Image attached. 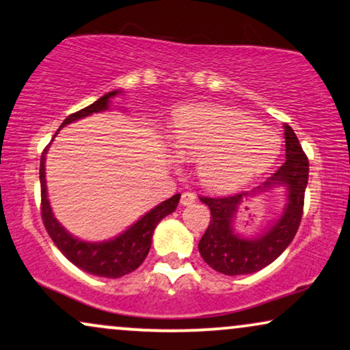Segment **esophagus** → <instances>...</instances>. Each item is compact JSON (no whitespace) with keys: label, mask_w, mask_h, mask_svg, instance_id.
Returning a JSON list of instances; mask_svg holds the SVG:
<instances>
[{"label":"esophagus","mask_w":350,"mask_h":350,"mask_svg":"<svg viewBox=\"0 0 350 350\" xmlns=\"http://www.w3.org/2000/svg\"><path fill=\"white\" fill-rule=\"evenodd\" d=\"M196 193L193 192H184L183 196H180V205H184V207H186V205H191V204H193V202H196Z\"/></svg>","instance_id":"esophagus-1"}]
</instances>
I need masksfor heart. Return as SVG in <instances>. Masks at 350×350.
I'll use <instances>...</instances> for the list:
<instances>
[{
    "label": "heart",
    "instance_id": "1",
    "mask_svg": "<svg viewBox=\"0 0 350 350\" xmlns=\"http://www.w3.org/2000/svg\"><path fill=\"white\" fill-rule=\"evenodd\" d=\"M170 143L180 158L197 159L202 186L228 192L267 171L280 153V138L238 109L199 106L172 124Z\"/></svg>",
    "mask_w": 350,
    "mask_h": 350
}]
</instances>
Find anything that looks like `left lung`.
Returning a JSON list of instances; mask_svg holds the SVG:
<instances>
[{"mask_svg":"<svg viewBox=\"0 0 350 350\" xmlns=\"http://www.w3.org/2000/svg\"><path fill=\"white\" fill-rule=\"evenodd\" d=\"M285 129V163L262 186L247 192L223 197H200L210 208V225L199 241L202 259L225 275H244L258 272L273 262L287 250L297 234L303 215V200L308 184V158L288 125ZM282 185L288 189V202L279 221L258 239H243L234 231L237 207L246 196Z\"/></svg>","mask_w":350,"mask_h":350,"instance_id":"8db88e82","label":"left lung"}]
</instances>
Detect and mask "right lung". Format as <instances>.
<instances>
[{"mask_svg":"<svg viewBox=\"0 0 350 350\" xmlns=\"http://www.w3.org/2000/svg\"><path fill=\"white\" fill-rule=\"evenodd\" d=\"M119 92L120 91L107 92L96 103H92L91 106L71 113V116L63 120L60 129L71 124V122H77L83 119V117L91 116V113L107 111L109 104H111V98L117 96ZM47 148L44 150L40 157V210L45 230H47L49 237L52 238L55 246L62 251V254L70 262L83 269L84 272L98 277L119 279V277L127 275V273L133 272L135 269L140 267L143 260L148 256L154 228H157V225L164 217L174 212L179 204L180 193H176L171 199L164 200L154 208H151L140 220L135 221L132 226H129L124 233L113 239L100 243L83 241V239L71 237L68 231L58 223L57 218L53 217L52 207H50V202L47 199V186H45V153H47Z\"/></svg>","mask_w":350,"mask_h":350,"instance_id":"1","label":"right lung"}]
</instances>
